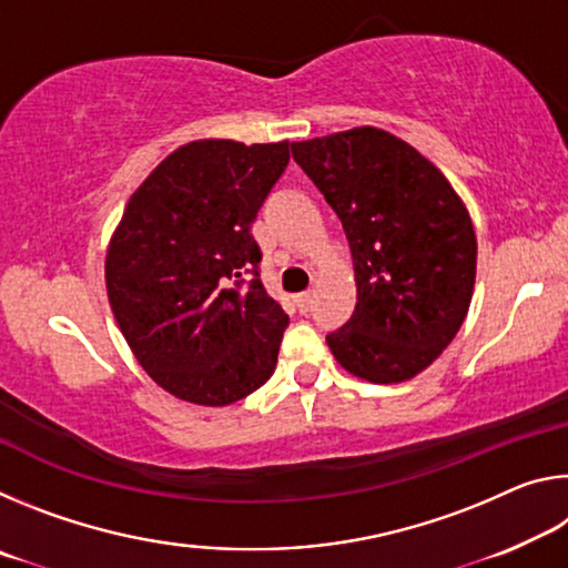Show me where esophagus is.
Wrapping results in <instances>:
<instances>
[{
    "instance_id": "1",
    "label": "esophagus",
    "mask_w": 568,
    "mask_h": 568,
    "mask_svg": "<svg viewBox=\"0 0 568 568\" xmlns=\"http://www.w3.org/2000/svg\"><path fill=\"white\" fill-rule=\"evenodd\" d=\"M295 305H297V311H301V313H307V311H311V305H313V293L307 291V293L295 295Z\"/></svg>"
}]
</instances>
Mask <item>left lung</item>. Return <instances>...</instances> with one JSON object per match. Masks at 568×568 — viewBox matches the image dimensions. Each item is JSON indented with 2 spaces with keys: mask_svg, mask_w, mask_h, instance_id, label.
Masks as SVG:
<instances>
[{
  "mask_svg": "<svg viewBox=\"0 0 568 568\" xmlns=\"http://www.w3.org/2000/svg\"><path fill=\"white\" fill-rule=\"evenodd\" d=\"M291 148L353 255L358 301L328 348L355 378H416L456 338L474 297L478 247L464 200L416 148L368 124Z\"/></svg>",
  "mask_w": 568,
  "mask_h": 568,
  "instance_id": "8db88e82",
  "label": "left lung"
}]
</instances>
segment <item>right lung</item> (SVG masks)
Returning a JSON list of instances; mask_svg holds the SVG:
<instances>
[{
  "label": "right lung",
  "mask_w": 568,
  "mask_h": 568,
  "mask_svg": "<svg viewBox=\"0 0 568 568\" xmlns=\"http://www.w3.org/2000/svg\"><path fill=\"white\" fill-rule=\"evenodd\" d=\"M287 160V140H192L124 205L104 285L132 355L170 396L220 408L273 376L287 315L243 275H257L250 225Z\"/></svg>",
  "instance_id": "add662e5"
}]
</instances>
